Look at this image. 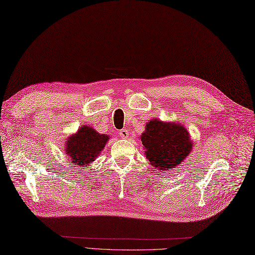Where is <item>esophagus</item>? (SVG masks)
Segmentation results:
<instances>
[{
	"label": "esophagus",
	"mask_w": 255,
	"mask_h": 255,
	"mask_svg": "<svg viewBox=\"0 0 255 255\" xmlns=\"http://www.w3.org/2000/svg\"><path fill=\"white\" fill-rule=\"evenodd\" d=\"M119 135L121 136L122 138H128V131L127 128H122V129H120Z\"/></svg>",
	"instance_id": "1"
}]
</instances>
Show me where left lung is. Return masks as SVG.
I'll list each match as a JSON object with an SVG mask.
<instances>
[{
	"label": "left lung",
	"mask_w": 255,
	"mask_h": 255,
	"mask_svg": "<svg viewBox=\"0 0 255 255\" xmlns=\"http://www.w3.org/2000/svg\"><path fill=\"white\" fill-rule=\"evenodd\" d=\"M140 140L146 148V158L150 161L151 166L161 173L181 164L192 148L189 134L183 126L164 123L158 119H152L146 124Z\"/></svg>",
	"instance_id": "1"
}]
</instances>
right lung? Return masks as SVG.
Returning a JSON list of instances; mask_svg holds the SVG:
<instances>
[{
	"label": "right lung",
	"mask_w": 255,
	"mask_h": 255,
	"mask_svg": "<svg viewBox=\"0 0 255 255\" xmlns=\"http://www.w3.org/2000/svg\"><path fill=\"white\" fill-rule=\"evenodd\" d=\"M109 139V136L99 134L89 127L80 128L77 134L69 137L66 145V152L74 165H89L96 159Z\"/></svg>",
	"instance_id": "obj_1"
}]
</instances>
